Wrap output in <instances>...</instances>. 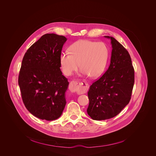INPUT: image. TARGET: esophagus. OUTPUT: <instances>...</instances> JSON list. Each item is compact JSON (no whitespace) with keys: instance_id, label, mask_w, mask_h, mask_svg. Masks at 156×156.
<instances>
[{"instance_id":"obj_1","label":"esophagus","mask_w":156,"mask_h":156,"mask_svg":"<svg viewBox=\"0 0 156 156\" xmlns=\"http://www.w3.org/2000/svg\"><path fill=\"white\" fill-rule=\"evenodd\" d=\"M88 88V84L86 82L72 81L69 85V89L72 92H84Z\"/></svg>"}]
</instances>
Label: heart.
<instances>
[{
	"label": "heart",
	"mask_w": 156,
	"mask_h": 156,
	"mask_svg": "<svg viewBox=\"0 0 156 156\" xmlns=\"http://www.w3.org/2000/svg\"><path fill=\"white\" fill-rule=\"evenodd\" d=\"M69 52H62L60 56L63 73L69 76L80 66L81 74L92 78L98 77L103 73L109 55V48L104 43L85 40L71 45Z\"/></svg>",
	"instance_id": "obj_1"
}]
</instances>
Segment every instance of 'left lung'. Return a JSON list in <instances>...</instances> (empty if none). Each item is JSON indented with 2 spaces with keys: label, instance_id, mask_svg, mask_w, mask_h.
I'll return each mask as SVG.
<instances>
[{
  "label": "left lung",
  "instance_id": "obj_1",
  "mask_svg": "<svg viewBox=\"0 0 156 156\" xmlns=\"http://www.w3.org/2000/svg\"><path fill=\"white\" fill-rule=\"evenodd\" d=\"M105 37L111 40V64L88 92L87 112L94 120H105L118 115L129 104L134 82V68L128 51L113 37Z\"/></svg>",
  "mask_w": 156,
  "mask_h": 156
}]
</instances>
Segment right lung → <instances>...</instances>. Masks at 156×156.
I'll return each instance as SVG.
<instances>
[{
    "mask_svg": "<svg viewBox=\"0 0 156 156\" xmlns=\"http://www.w3.org/2000/svg\"><path fill=\"white\" fill-rule=\"evenodd\" d=\"M66 41L62 35L45 34L23 58L19 76L23 101L28 111L41 119H58L66 105L69 82L60 69V56Z\"/></svg>",
    "mask_w": 156,
    "mask_h": 156,
    "instance_id": "obj_1",
    "label": "right lung"
}]
</instances>
